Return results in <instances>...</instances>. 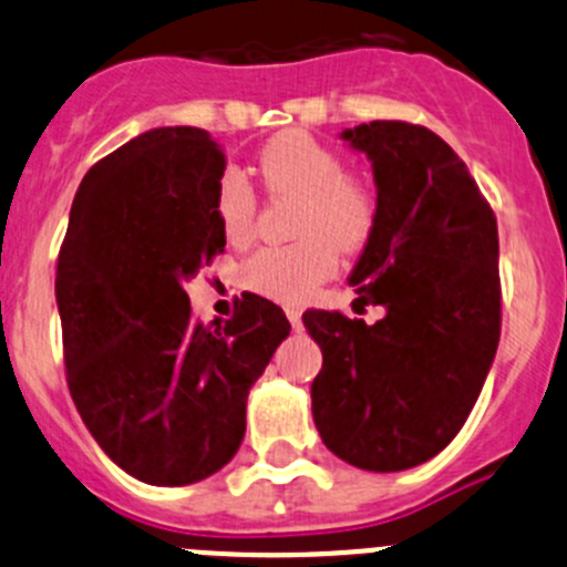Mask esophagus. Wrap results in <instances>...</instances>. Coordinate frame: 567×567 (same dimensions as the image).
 Here are the masks:
<instances>
[{"instance_id": "1", "label": "esophagus", "mask_w": 567, "mask_h": 567, "mask_svg": "<svg viewBox=\"0 0 567 567\" xmlns=\"http://www.w3.org/2000/svg\"><path fill=\"white\" fill-rule=\"evenodd\" d=\"M285 316H288L290 326H293V331L305 329V323H301V310H299V307H288V310H285Z\"/></svg>"}]
</instances>
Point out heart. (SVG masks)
Returning <instances> with one entry per match:
<instances>
[{
	"mask_svg": "<svg viewBox=\"0 0 567 567\" xmlns=\"http://www.w3.org/2000/svg\"><path fill=\"white\" fill-rule=\"evenodd\" d=\"M271 192L301 197L296 236L288 247H266L251 255L241 282L268 299H307L334 274L337 251H357L375 225V197L362 181L346 175L342 156L305 131H288L268 142L257 158ZM255 192L241 175L221 177L214 214L227 244H247L255 230Z\"/></svg>",
	"mask_w": 567,
	"mask_h": 567,
	"instance_id": "b5f03b06",
	"label": "heart"
}]
</instances>
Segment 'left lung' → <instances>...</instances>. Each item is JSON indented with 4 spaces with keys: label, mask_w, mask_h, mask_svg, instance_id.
Listing matches in <instances>:
<instances>
[{
    "label": "left lung",
    "mask_w": 567,
    "mask_h": 567,
    "mask_svg": "<svg viewBox=\"0 0 567 567\" xmlns=\"http://www.w3.org/2000/svg\"><path fill=\"white\" fill-rule=\"evenodd\" d=\"M373 164L375 225L348 285L386 316L368 326L310 310L323 353L312 420L368 472L442 453L477 403L499 346L496 216L453 147L422 125L373 120L340 134Z\"/></svg>",
    "instance_id": "1"
}]
</instances>
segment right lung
Returning <instances> with one entry per match:
<instances>
[{"label": "right lung", "instance_id": "obj_1", "mask_svg": "<svg viewBox=\"0 0 567 567\" xmlns=\"http://www.w3.org/2000/svg\"><path fill=\"white\" fill-rule=\"evenodd\" d=\"M225 167L203 128L134 136L82 177L56 260L68 390L99 447L147 485L199 483L230 463L251 384L290 334L255 293L227 323L192 320L186 282L225 251Z\"/></svg>", "mask_w": 567, "mask_h": 567}]
</instances>
